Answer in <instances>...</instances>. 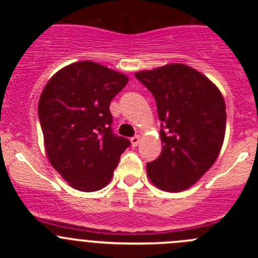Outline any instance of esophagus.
<instances>
[{
	"instance_id": "34e87169",
	"label": "esophagus",
	"mask_w": 258,
	"mask_h": 258,
	"mask_svg": "<svg viewBox=\"0 0 258 258\" xmlns=\"http://www.w3.org/2000/svg\"><path fill=\"white\" fill-rule=\"evenodd\" d=\"M140 141H141V137L138 136V134L131 138V142H132V145H133V147H136V146L140 145Z\"/></svg>"
}]
</instances>
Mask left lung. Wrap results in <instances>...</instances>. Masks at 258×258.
Returning a JSON list of instances; mask_svg holds the SVG:
<instances>
[{"mask_svg": "<svg viewBox=\"0 0 258 258\" xmlns=\"http://www.w3.org/2000/svg\"><path fill=\"white\" fill-rule=\"evenodd\" d=\"M156 101L161 149L147 174L161 190L190 187L214 164L226 129V104L211 80L184 64L137 72Z\"/></svg>", "mask_w": 258, "mask_h": 258, "instance_id": "obj_1", "label": "left lung"}]
</instances>
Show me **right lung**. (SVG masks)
I'll list each match as a JSON object with an SVG mask.
<instances>
[{"instance_id":"add662e5","label":"right lung","mask_w":258,"mask_h":258,"mask_svg":"<svg viewBox=\"0 0 258 258\" xmlns=\"http://www.w3.org/2000/svg\"><path fill=\"white\" fill-rule=\"evenodd\" d=\"M127 77L94 61L56 72L38 102V118L51 165L72 187H104L131 141L113 133L109 103Z\"/></svg>"}]
</instances>
